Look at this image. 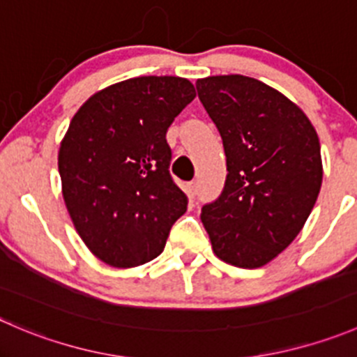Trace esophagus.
<instances>
[{"mask_svg":"<svg viewBox=\"0 0 357 357\" xmlns=\"http://www.w3.org/2000/svg\"><path fill=\"white\" fill-rule=\"evenodd\" d=\"M195 195H197V183L192 181V183H188V197L190 199H193Z\"/></svg>","mask_w":357,"mask_h":357,"instance_id":"34e87169","label":"esophagus"}]
</instances>
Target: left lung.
I'll return each mask as SVG.
<instances>
[{
    "label": "left lung",
    "mask_w": 357,
    "mask_h": 357,
    "mask_svg": "<svg viewBox=\"0 0 357 357\" xmlns=\"http://www.w3.org/2000/svg\"><path fill=\"white\" fill-rule=\"evenodd\" d=\"M195 85L223 139L228 171L200 220L218 258L258 268L295 241L316 204L319 137L295 102L259 79L223 75Z\"/></svg>",
    "instance_id": "8db88e82"
}]
</instances>
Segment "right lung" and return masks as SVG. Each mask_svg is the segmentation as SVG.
Wrapping results in <instances>:
<instances>
[{"mask_svg":"<svg viewBox=\"0 0 357 357\" xmlns=\"http://www.w3.org/2000/svg\"><path fill=\"white\" fill-rule=\"evenodd\" d=\"M193 99L186 78L139 76L99 91L73 116L59 148L62 197L82 241L108 265L157 258L186 213L165 134Z\"/></svg>","mask_w":357,"mask_h":357,"instance_id":"1","label":"right lung"}]
</instances>
